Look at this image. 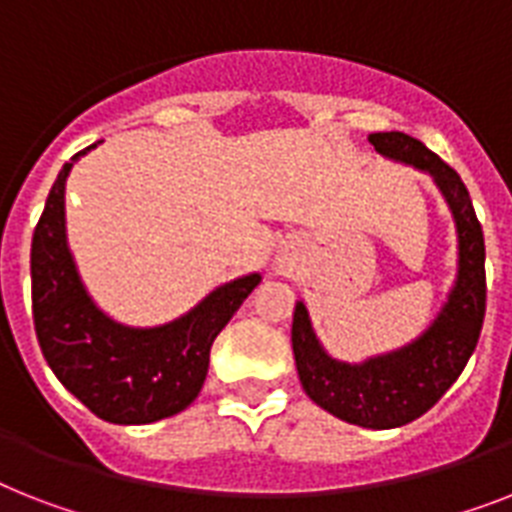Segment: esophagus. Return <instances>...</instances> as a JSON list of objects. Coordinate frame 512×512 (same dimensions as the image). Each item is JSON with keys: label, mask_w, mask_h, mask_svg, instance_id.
Listing matches in <instances>:
<instances>
[{"label": "esophagus", "mask_w": 512, "mask_h": 512, "mask_svg": "<svg viewBox=\"0 0 512 512\" xmlns=\"http://www.w3.org/2000/svg\"><path fill=\"white\" fill-rule=\"evenodd\" d=\"M286 260H289V255H286V252H281V255H278V263H286Z\"/></svg>", "instance_id": "1"}]
</instances>
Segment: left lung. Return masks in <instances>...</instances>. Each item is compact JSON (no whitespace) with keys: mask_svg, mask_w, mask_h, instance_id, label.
Instances as JSON below:
<instances>
[{"mask_svg":"<svg viewBox=\"0 0 512 512\" xmlns=\"http://www.w3.org/2000/svg\"><path fill=\"white\" fill-rule=\"evenodd\" d=\"M378 155L434 178L458 228V278L426 331L415 342L365 363L334 360L318 342L305 302H297L292 350L302 389L315 405L363 429H397L442 400L479 344L486 313L484 231L460 176L423 141L400 131L368 136Z\"/></svg>","mask_w":512,"mask_h":512,"instance_id":"8db88e82","label":"left lung"}]
</instances>
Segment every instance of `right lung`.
Listing matches in <instances>:
<instances>
[{"mask_svg":"<svg viewBox=\"0 0 512 512\" xmlns=\"http://www.w3.org/2000/svg\"><path fill=\"white\" fill-rule=\"evenodd\" d=\"M97 144L62 165L33 231V326L49 368L73 397L102 421L139 426L170 418L197 400L215 336L260 284V273L218 286L165 326L112 321L86 292L65 234V181L73 162Z\"/></svg>","mask_w":512,"mask_h":512,"instance_id":"add662e5","label":"right lung"}]
</instances>
